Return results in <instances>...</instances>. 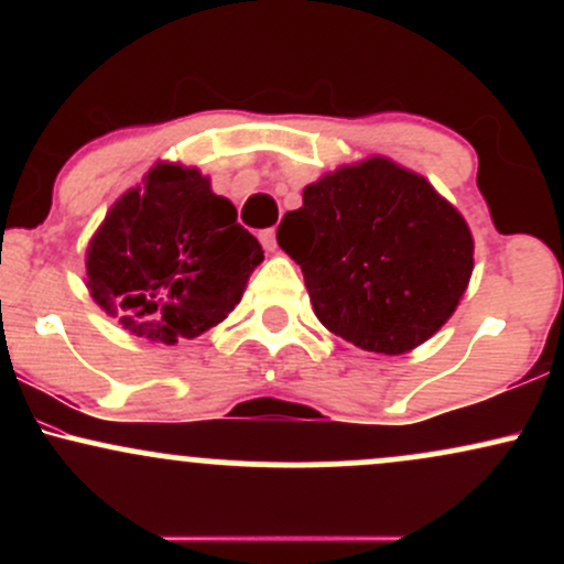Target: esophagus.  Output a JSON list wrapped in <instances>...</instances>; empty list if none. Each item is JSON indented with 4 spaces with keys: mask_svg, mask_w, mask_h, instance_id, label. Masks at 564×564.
Returning a JSON list of instances; mask_svg holds the SVG:
<instances>
[{
    "mask_svg": "<svg viewBox=\"0 0 564 564\" xmlns=\"http://www.w3.org/2000/svg\"><path fill=\"white\" fill-rule=\"evenodd\" d=\"M260 243L264 246L268 251H275L278 249V241H275V228H268L260 232Z\"/></svg>",
    "mask_w": 564,
    "mask_h": 564,
    "instance_id": "34e87169",
    "label": "esophagus"
}]
</instances>
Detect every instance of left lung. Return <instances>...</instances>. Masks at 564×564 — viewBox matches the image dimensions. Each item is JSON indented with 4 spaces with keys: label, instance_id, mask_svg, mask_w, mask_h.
I'll use <instances>...</instances> for the list:
<instances>
[{
    "label": "left lung",
    "instance_id": "1",
    "mask_svg": "<svg viewBox=\"0 0 564 564\" xmlns=\"http://www.w3.org/2000/svg\"><path fill=\"white\" fill-rule=\"evenodd\" d=\"M302 198L291 212L294 238L278 243L302 268L328 332L368 352L400 355L451 318L475 243L424 177L368 159L307 185Z\"/></svg>",
    "mask_w": 564,
    "mask_h": 564
}]
</instances>
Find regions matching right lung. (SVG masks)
I'll list each match as a JSON object with an SVG mask.
<instances>
[{
    "label": "right lung",
    "mask_w": 564,
    "mask_h": 564,
    "mask_svg": "<svg viewBox=\"0 0 564 564\" xmlns=\"http://www.w3.org/2000/svg\"><path fill=\"white\" fill-rule=\"evenodd\" d=\"M196 170L159 164L116 200L87 251L95 302L134 336L174 345L241 302L262 246Z\"/></svg>",
    "instance_id": "add662e5"
}]
</instances>
